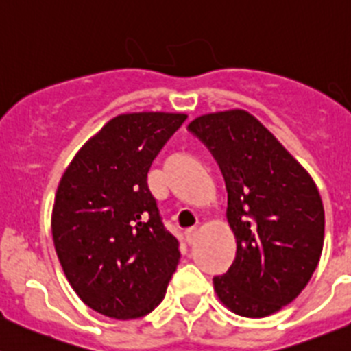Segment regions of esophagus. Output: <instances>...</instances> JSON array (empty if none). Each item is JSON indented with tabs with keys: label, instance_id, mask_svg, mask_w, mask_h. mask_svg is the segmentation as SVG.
I'll return each instance as SVG.
<instances>
[{
	"label": "esophagus",
	"instance_id": "esophagus-1",
	"mask_svg": "<svg viewBox=\"0 0 351 351\" xmlns=\"http://www.w3.org/2000/svg\"><path fill=\"white\" fill-rule=\"evenodd\" d=\"M185 237H186V242H189V244H194L199 237V230L197 228H189V230L185 232Z\"/></svg>",
	"mask_w": 351,
	"mask_h": 351
}]
</instances>
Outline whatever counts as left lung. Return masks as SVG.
<instances>
[{
    "mask_svg": "<svg viewBox=\"0 0 351 351\" xmlns=\"http://www.w3.org/2000/svg\"><path fill=\"white\" fill-rule=\"evenodd\" d=\"M189 130L211 150L228 192L237 253L213 279L230 312L261 319L312 279L324 247V206L308 171L247 110L204 114Z\"/></svg>",
    "mask_w": 351,
    "mask_h": 351,
    "instance_id": "8db88e82",
    "label": "left lung"
}]
</instances>
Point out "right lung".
Returning a JSON list of instances; mask_svg holds the SVG:
<instances>
[{
  "instance_id": "1",
  "label": "right lung",
  "mask_w": 351,
  "mask_h": 351,
  "mask_svg": "<svg viewBox=\"0 0 351 351\" xmlns=\"http://www.w3.org/2000/svg\"><path fill=\"white\" fill-rule=\"evenodd\" d=\"M185 119L180 112L119 114L62 175L51 211L55 251L74 293L101 315L138 319L165 298L182 254L147 175Z\"/></svg>"
}]
</instances>
